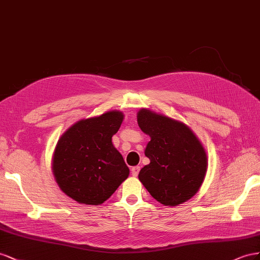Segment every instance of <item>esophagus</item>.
<instances>
[{
	"label": "esophagus",
	"mask_w": 260,
	"mask_h": 260,
	"mask_svg": "<svg viewBox=\"0 0 260 260\" xmlns=\"http://www.w3.org/2000/svg\"><path fill=\"white\" fill-rule=\"evenodd\" d=\"M140 171V167H133L132 168V175L133 176H137Z\"/></svg>",
	"instance_id": "1"
}]
</instances>
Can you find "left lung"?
<instances>
[{
	"instance_id": "left-lung-1",
	"label": "left lung",
	"mask_w": 260,
	"mask_h": 260,
	"mask_svg": "<svg viewBox=\"0 0 260 260\" xmlns=\"http://www.w3.org/2000/svg\"><path fill=\"white\" fill-rule=\"evenodd\" d=\"M140 129L150 136L145 154L150 163L138 174L150 195L165 206L187 202L199 190L207 172V154L187 125L142 109Z\"/></svg>"
}]
</instances>
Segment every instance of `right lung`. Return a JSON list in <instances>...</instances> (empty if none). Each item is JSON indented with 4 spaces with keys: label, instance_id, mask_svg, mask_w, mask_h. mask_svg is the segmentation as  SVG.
Wrapping results in <instances>:
<instances>
[{
    "label": "right lung",
    "instance_id": "1",
    "mask_svg": "<svg viewBox=\"0 0 260 260\" xmlns=\"http://www.w3.org/2000/svg\"><path fill=\"white\" fill-rule=\"evenodd\" d=\"M123 118L115 110L80 120L58 139L52 170L60 188L77 203L101 205L128 177L129 169L112 144Z\"/></svg>",
    "mask_w": 260,
    "mask_h": 260
}]
</instances>
